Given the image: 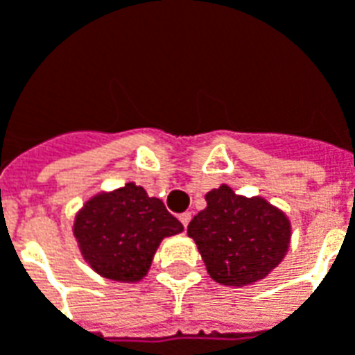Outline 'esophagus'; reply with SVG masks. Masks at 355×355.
<instances>
[{
  "instance_id": "esophagus-1",
  "label": "esophagus",
  "mask_w": 355,
  "mask_h": 355,
  "mask_svg": "<svg viewBox=\"0 0 355 355\" xmlns=\"http://www.w3.org/2000/svg\"><path fill=\"white\" fill-rule=\"evenodd\" d=\"M178 218H180V223H182V226H188V223H190V220H192V213H182V215L178 216Z\"/></svg>"
}]
</instances>
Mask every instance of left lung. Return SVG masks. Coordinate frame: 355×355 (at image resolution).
<instances>
[{
  "mask_svg": "<svg viewBox=\"0 0 355 355\" xmlns=\"http://www.w3.org/2000/svg\"><path fill=\"white\" fill-rule=\"evenodd\" d=\"M205 201L207 207L188 224V236L209 275L232 287L264 279L289 249L287 215L261 196H238L226 184L207 192Z\"/></svg>",
  "mask_w": 355,
  "mask_h": 355,
  "instance_id": "8db88e82",
  "label": "left lung"
}]
</instances>
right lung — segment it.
Returning <instances> with one entry per match:
<instances>
[{
    "mask_svg": "<svg viewBox=\"0 0 355 355\" xmlns=\"http://www.w3.org/2000/svg\"><path fill=\"white\" fill-rule=\"evenodd\" d=\"M182 230L163 201L148 198L135 182L93 196L73 220V236L89 266L125 283L140 282L162 239Z\"/></svg>",
    "mask_w": 355,
    "mask_h": 355,
    "instance_id": "obj_1",
    "label": "right lung"
}]
</instances>
